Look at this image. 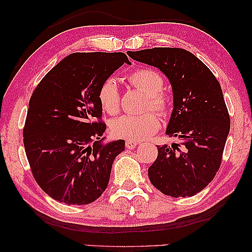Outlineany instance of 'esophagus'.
<instances>
[{
    "label": "esophagus",
    "instance_id": "obj_1",
    "mask_svg": "<svg viewBox=\"0 0 252 252\" xmlns=\"http://www.w3.org/2000/svg\"><path fill=\"white\" fill-rule=\"evenodd\" d=\"M137 146V142L136 141H133V140H127L126 141V148L127 149H134Z\"/></svg>",
    "mask_w": 252,
    "mask_h": 252
}]
</instances>
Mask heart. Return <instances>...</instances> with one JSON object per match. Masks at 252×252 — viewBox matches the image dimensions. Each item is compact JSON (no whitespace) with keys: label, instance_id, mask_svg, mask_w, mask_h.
Returning a JSON list of instances; mask_svg holds the SVG:
<instances>
[{"label":"heart","instance_id":"1","mask_svg":"<svg viewBox=\"0 0 252 252\" xmlns=\"http://www.w3.org/2000/svg\"><path fill=\"white\" fill-rule=\"evenodd\" d=\"M134 87L147 95L144 110H155L160 115L170 111V101L163 93L165 79L154 68L141 67L127 75ZM99 105L109 115H116L120 109V91L116 79L105 78L97 89ZM160 119L156 113L148 112L141 116H123L111 125L113 135L127 140H144L159 129Z\"/></svg>","mask_w":252,"mask_h":252}]
</instances>
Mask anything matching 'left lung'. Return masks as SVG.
Wrapping results in <instances>:
<instances>
[{
	"label": "left lung",
	"instance_id": "left-lung-1",
	"mask_svg": "<svg viewBox=\"0 0 252 252\" xmlns=\"http://www.w3.org/2000/svg\"><path fill=\"white\" fill-rule=\"evenodd\" d=\"M127 54L159 68L173 89L174 108L166 133L178 142L157 146L158 156L148 168L151 184L172 197L194 196L216 177L230 128L219 81L201 60L182 48Z\"/></svg>",
	"mask_w": 252,
	"mask_h": 252
}]
</instances>
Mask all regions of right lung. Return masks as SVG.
Returning <instances> with one entry per match:
<instances>
[{"mask_svg":"<svg viewBox=\"0 0 252 252\" xmlns=\"http://www.w3.org/2000/svg\"><path fill=\"white\" fill-rule=\"evenodd\" d=\"M129 61L124 53H74L34 89L23 129L31 171L41 189L61 203L86 205L108 187L125 141L102 146L106 128L97 89Z\"/></svg>","mask_w":252,"mask_h":252,"instance_id":"right-lung-1","label":"right lung"}]
</instances>
